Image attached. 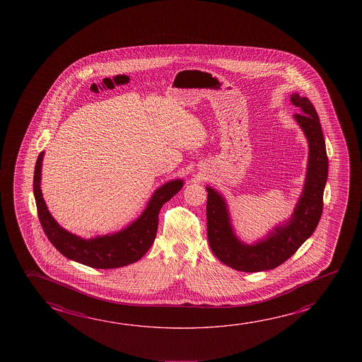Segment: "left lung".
I'll use <instances>...</instances> for the list:
<instances>
[{
    "mask_svg": "<svg viewBox=\"0 0 362 362\" xmlns=\"http://www.w3.org/2000/svg\"><path fill=\"white\" fill-rule=\"evenodd\" d=\"M291 102L300 108V113L293 115V119L302 129L309 148L304 185L291 217L255 243H243L233 230L225 197L212 187H206L209 246L221 262L238 272L257 273L281 265L313 235L322 216L328 158L320 117L307 97L291 93Z\"/></svg>",
    "mask_w": 362,
    "mask_h": 362,
    "instance_id": "obj_1",
    "label": "left lung"
}]
</instances>
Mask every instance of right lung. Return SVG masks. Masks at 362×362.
I'll use <instances>...</instances> for the list:
<instances>
[{"label":"right lung","mask_w":362,"mask_h":362,"mask_svg":"<svg viewBox=\"0 0 362 362\" xmlns=\"http://www.w3.org/2000/svg\"><path fill=\"white\" fill-rule=\"evenodd\" d=\"M44 154L42 151L37 156L34 172V197L42 230L62 255L95 269H116L140 260L154 243L163 204L170 201L184 185L183 179L166 182L155 190L143 214L130 225L113 233L82 238L66 231L49 212L40 187Z\"/></svg>","instance_id":"1"}]
</instances>
